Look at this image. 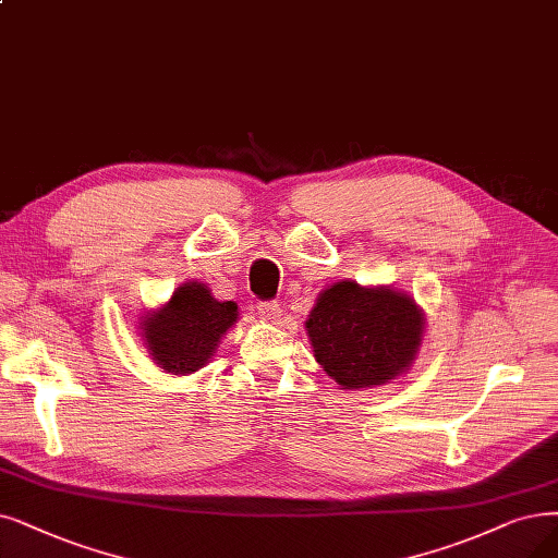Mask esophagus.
I'll use <instances>...</instances> for the list:
<instances>
[{
  "instance_id": "esophagus-1",
  "label": "esophagus",
  "mask_w": 558,
  "mask_h": 558,
  "mask_svg": "<svg viewBox=\"0 0 558 558\" xmlns=\"http://www.w3.org/2000/svg\"><path fill=\"white\" fill-rule=\"evenodd\" d=\"M258 314L265 318V320H277L279 318V314H281V306H279V302H275V300H267V302H260L258 304Z\"/></svg>"
}]
</instances>
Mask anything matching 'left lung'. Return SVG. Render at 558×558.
<instances>
[{
	"mask_svg": "<svg viewBox=\"0 0 558 558\" xmlns=\"http://www.w3.org/2000/svg\"><path fill=\"white\" fill-rule=\"evenodd\" d=\"M306 333L327 375L345 389H362L408 371L421 345L423 316L405 293L339 281L320 293Z\"/></svg>",
	"mask_w": 558,
	"mask_h": 558,
	"instance_id": "1",
	"label": "left lung"
}]
</instances>
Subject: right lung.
<instances>
[{"instance_id": "right-lung-1", "label": "right lung", "mask_w": 558, "mask_h": 558, "mask_svg": "<svg viewBox=\"0 0 558 558\" xmlns=\"http://www.w3.org/2000/svg\"><path fill=\"white\" fill-rule=\"evenodd\" d=\"M235 318V302H219L208 286L187 281L178 286L167 306L144 320L142 329L155 364L178 375L206 366Z\"/></svg>"}]
</instances>
